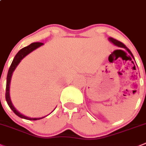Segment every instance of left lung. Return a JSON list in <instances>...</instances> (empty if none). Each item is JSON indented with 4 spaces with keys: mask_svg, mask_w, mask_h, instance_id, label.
<instances>
[{
    "mask_svg": "<svg viewBox=\"0 0 146 146\" xmlns=\"http://www.w3.org/2000/svg\"><path fill=\"white\" fill-rule=\"evenodd\" d=\"M109 40H110V41L112 42L113 43H114V44H115V46H118V47H121V48H124L126 49V50H128V51L130 53H131V56H132V57L134 58L133 56V54H132V53H131V50H130L129 49H128V48H127L126 46H125V44H123V43H121V42L119 41V40H116V39H115V38H109Z\"/></svg>",
    "mask_w": 146,
    "mask_h": 146,
    "instance_id": "left-lung-1",
    "label": "left lung"
}]
</instances>
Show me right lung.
Segmentation results:
<instances>
[{
  "mask_svg": "<svg viewBox=\"0 0 146 146\" xmlns=\"http://www.w3.org/2000/svg\"><path fill=\"white\" fill-rule=\"evenodd\" d=\"M43 43H40V42H36V43H33L31 44H30L29 46H26V47L23 48L22 49L18 51V53L15 55V56L14 57L12 63H11V66L9 68V70L8 72V76H7V81H6V89H5V99H6V101L8 105L9 106V107L11 108V109L15 113V114H16L18 116H19L20 118H24V119L26 120H30V121H36V120H40L41 118H29V117L25 116V115H22L21 113H20L16 109L14 108V106H13L12 103H11V98H10V95H9V88H10V82H11V76H12L13 72L14 71V70L15 69V68L17 67V66L18 65V63L21 62V60L25 57V56L30 53L31 52H32L33 50H34L35 49H36L37 48L40 47V46H42Z\"/></svg>",
  "mask_w": 146,
  "mask_h": 146,
  "instance_id": "right-lung-1",
  "label": "right lung"
}]
</instances>
